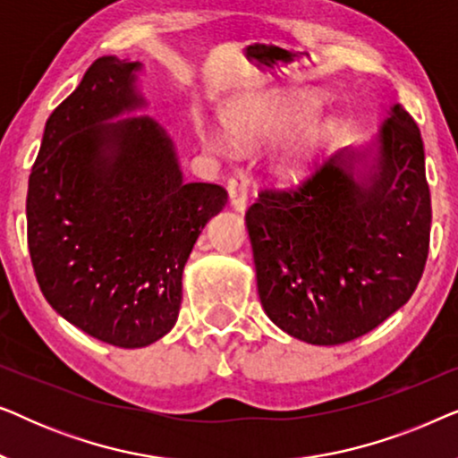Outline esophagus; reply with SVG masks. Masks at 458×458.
Returning <instances> with one entry per match:
<instances>
[{
    "label": "esophagus",
    "instance_id": "obj_1",
    "mask_svg": "<svg viewBox=\"0 0 458 458\" xmlns=\"http://www.w3.org/2000/svg\"><path fill=\"white\" fill-rule=\"evenodd\" d=\"M248 185L250 181L243 174H235L227 181V191H229V204L231 208L237 212L246 210L248 204Z\"/></svg>",
    "mask_w": 458,
    "mask_h": 458
}]
</instances>
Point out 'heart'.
Returning a JSON list of instances; mask_svg holds the SVG:
<instances>
[{
	"label": "heart",
	"instance_id": "heart-1",
	"mask_svg": "<svg viewBox=\"0 0 458 458\" xmlns=\"http://www.w3.org/2000/svg\"><path fill=\"white\" fill-rule=\"evenodd\" d=\"M318 104H321L318 98H287L277 99V102L243 106V108H235L225 114V129H227L235 146L243 149H256L285 135L292 129V124L310 116L318 108ZM334 129V118H323V121L309 124L287 146L284 158H281V173L290 174V177H296V174L302 173L306 160H309L318 140H323ZM199 135H202L206 146L216 149V152L227 148L223 137L215 133V131H202Z\"/></svg>",
	"mask_w": 458,
	"mask_h": 458
}]
</instances>
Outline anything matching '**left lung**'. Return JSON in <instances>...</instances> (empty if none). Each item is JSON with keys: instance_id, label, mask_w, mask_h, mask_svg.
Here are the masks:
<instances>
[{"instance_id": "8db88e82", "label": "left lung", "mask_w": 458, "mask_h": 458, "mask_svg": "<svg viewBox=\"0 0 458 458\" xmlns=\"http://www.w3.org/2000/svg\"><path fill=\"white\" fill-rule=\"evenodd\" d=\"M267 317L335 346L409 302L429 252L423 140L400 104L371 146L344 148L296 190H262L246 212Z\"/></svg>"}]
</instances>
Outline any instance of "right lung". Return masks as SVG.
Segmentation results:
<instances>
[{
    "instance_id": "obj_1",
    "label": "right lung",
    "mask_w": 458,
    "mask_h": 458,
    "mask_svg": "<svg viewBox=\"0 0 458 458\" xmlns=\"http://www.w3.org/2000/svg\"><path fill=\"white\" fill-rule=\"evenodd\" d=\"M141 62L104 55L47 118L29 177L27 240L52 309L99 342L143 348L177 323L181 277L227 204L185 183L171 137L148 116Z\"/></svg>"
}]
</instances>
